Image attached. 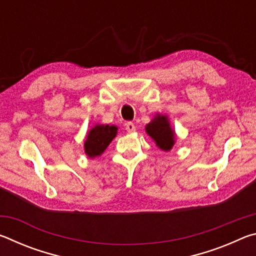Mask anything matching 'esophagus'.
<instances>
[{
  "label": "esophagus",
  "instance_id": "1",
  "mask_svg": "<svg viewBox=\"0 0 256 256\" xmlns=\"http://www.w3.org/2000/svg\"><path fill=\"white\" fill-rule=\"evenodd\" d=\"M125 125H126V131H128V133H133L134 131H136V125H134V123L128 122Z\"/></svg>",
  "mask_w": 256,
  "mask_h": 256
}]
</instances>
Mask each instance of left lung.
Returning a JSON list of instances; mask_svg holds the SVG:
<instances>
[{
	"mask_svg": "<svg viewBox=\"0 0 256 256\" xmlns=\"http://www.w3.org/2000/svg\"><path fill=\"white\" fill-rule=\"evenodd\" d=\"M146 132L156 146L162 151H170L176 142L175 130L172 128L167 115L156 114L151 122L146 125Z\"/></svg>",
	"mask_w": 256,
	"mask_h": 256,
	"instance_id": "8db88e82",
	"label": "left lung"
}]
</instances>
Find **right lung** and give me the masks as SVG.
<instances>
[{"instance_id":"1","label":"right lung","mask_w":256,"mask_h":256,"mask_svg":"<svg viewBox=\"0 0 256 256\" xmlns=\"http://www.w3.org/2000/svg\"><path fill=\"white\" fill-rule=\"evenodd\" d=\"M118 128L116 125L94 124L89 130L84 138V154L86 157L94 158L102 156L116 136Z\"/></svg>"}]
</instances>
